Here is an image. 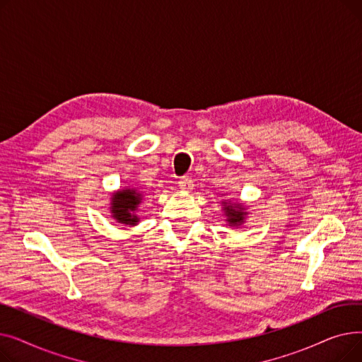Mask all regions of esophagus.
Here are the masks:
<instances>
[{"label": "esophagus", "mask_w": 362, "mask_h": 362, "mask_svg": "<svg viewBox=\"0 0 362 362\" xmlns=\"http://www.w3.org/2000/svg\"><path fill=\"white\" fill-rule=\"evenodd\" d=\"M179 186H180V189H185V191H191V189L194 187V180L191 177L183 176L179 180Z\"/></svg>", "instance_id": "obj_1"}]
</instances>
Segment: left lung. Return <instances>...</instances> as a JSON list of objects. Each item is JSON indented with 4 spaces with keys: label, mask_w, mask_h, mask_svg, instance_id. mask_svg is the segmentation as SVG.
Instances as JSON below:
<instances>
[{
    "label": "left lung",
    "mask_w": 362,
    "mask_h": 362,
    "mask_svg": "<svg viewBox=\"0 0 362 362\" xmlns=\"http://www.w3.org/2000/svg\"><path fill=\"white\" fill-rule=\"evenodd\" d=\"M224 210H226L227 217H229V220H227V221H230V224L239 226L240 223H243V216H245L246 213L242 211V208H240L239 205H235V206H232V205L224 206Z\"/></svg>",
    "instance_id": "obj_1"
}]
</instances>
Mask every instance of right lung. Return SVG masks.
I'll return each instance as SVG.
<instances>
[{
	"instance_id": "obj_1",
	"label": "right lung",
	"mask_w": 362,
	"mask_h": 362,
	"mask_svg": "<svg viewBox=\"0 0 362 362\" xmlns=\"http://www.w3.org/2000/svg\"><path fill=\"white\" fill-rule=\"evenodd\" d=\"M135 191H122L112 197V217L124 224H136L138 217L133 214L141 202Z\"/></svg>"
}]
</instances>
